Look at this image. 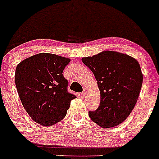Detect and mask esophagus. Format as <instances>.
Listing matches in <instances>:
<instances>
[{
  "label": "esophagus",
  "mask_w": 159,
  "mask_h": 159,
  "mask_svg": "<svg viewBox=\"0 0 159 159\" xmlns=\"http://www.w3.org/2000/svg\"><path fill=\"white\" fill-rule=\"evenodd\" d=\"M86 93H87V92H86V89H84V90H83V92L81 93V96L82 97V98H84V97L86 95Z\"/></svg>",
  "instance_id": "1"
}]
</instances>
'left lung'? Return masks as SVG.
I'll list each match as a JSON object with an SVG mask.
<instances>
[{
  "mask_svg": "<svg viewBox=\"0 0 159 159\" xmlns=\"http://www.w3.org/2000/svg\"><path fill=\"white\" fill-rule=\"evenodd\" d=\"M81 61L94 74L100 91L99 106L89 112L91 120L104 128L124 122L141 92L143 75L139 63L115 51H103Z\"/></svg>",
  "mask_w": 159,
  "mask_h": 159,
  "instance_id": "1",
  "label": "left lung"
}]
</instances>
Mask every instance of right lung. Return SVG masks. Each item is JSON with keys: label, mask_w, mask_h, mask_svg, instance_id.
<instances>
[{"label": "right lung", "mask_w": 159, "mask_h": 159, "mask_svg": "<svg viewBox=\"0 0 159 159\" xmlns=\"http://www.w3.org/2000/svg\"><path fill=\"white\" fill-rule=\"evenodd\" d=\"M70 60L42 53L18 64L15 81L21 103L29 116L39 124L52 126L65 117L70 101L68 81L63 70Z\"/></svg>", "instance_id": "obj_1"}]
</instances>
